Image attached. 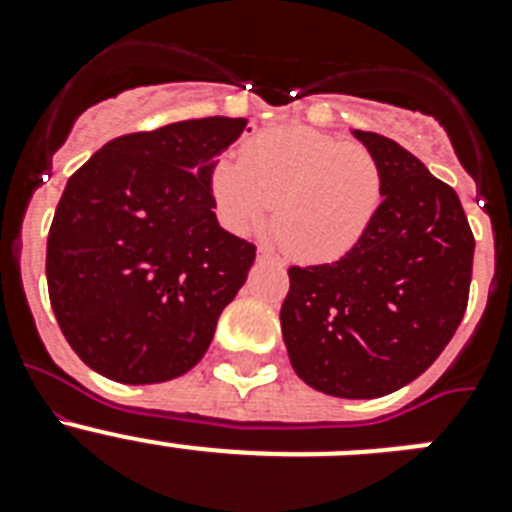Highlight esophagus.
I'll return each instance as SVG.
<instances>
[{
    "label": "esophagus",
    "instance_id": "obj_1",
    "mask_svg": "<svg viewBox=\"0 0 512 512\" xmlns=\"http://www.w3.org/2000/svg\"><path fill=\"white\" fill-rule=\"evenodd\" d=\"M259 261H271V264H282V261H279L277 253L271 251L269 246H261V248H259Z\"/></svg>",
    "mask_w": 512,
    "mask_h": 512
}]
</instances>
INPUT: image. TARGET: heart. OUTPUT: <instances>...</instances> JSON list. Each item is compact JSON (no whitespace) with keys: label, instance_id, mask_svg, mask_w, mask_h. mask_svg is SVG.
I'll list each match as a JSON object with an SVG mask.
<instances>
[{"label":"heart","instance_id":"b5f03b06","mask_svg":"<svg viewBox=\"0 0 512 512\" xmlns=\"http://www.w3.org/2000/svg\"><path fill=\"white\" fill-rule=\"evenodd\" d=\"M212 194L230 228L248 233L274 215L284 251L305 264L346 256L382 205V166L369 148L292 125L256 135L238 161L212 171Z\"/></svg>","mask_w":512,"mask_h":512}]
</instances>
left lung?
Here are the masks:
<instances>
[{"label":"left lung","mask_w":512,"mask_h":512,"mask_svg":"<svg viewBox=\"0 0 512 512\" xmlns=\"http://www.w3.org/2000/svg\"><path fill=\"white\" fill-rule=\"evenodd\" d=\"M382 166V205L333 264L289 266L282 336L297 377L346 400L428 369L469 302L474 235L459 197L395 140L354 130Z\"/></svg>","instance_id":"obj_1"}]
</instances>
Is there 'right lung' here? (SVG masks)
<instances>
[{
	"label": "right lung",
	"instance_id": "right-lung-1",
	"mask_svg": "<svg viewBox=\"0 0 512 512\" xmlns=\"http://www.w3.org/2000/svg\"><path fill=\"white\" fill-rule=\"evenodd\" d=\"M243 117L110 140L74 171L48 230L53 315L79 359L122 384L182 377L205 356L256 246L217 225L212 171Z\"/></svg>",
	"mask_w": 512,
	"mask_h": 512
}]
</instances>
